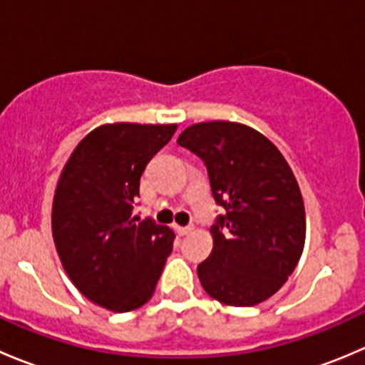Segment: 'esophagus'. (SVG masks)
Here are the masks:
<instances>
[{
  "label": "esophagus",
  "instance_id": "obj_1",
  "mask_svg": "<svg viewBox=\"0 0 365 365\" xmlns=\"http://www.w3.org/2000/svg\"><path fill=\"white\" fill-rule=\"evenodd\" d=\"M175 230H176V233L182 235V237H183V235H189L190 231H192V227H190V226H185V227H183V226H175Z\"/></svg>",
  "mask_w": 365,
  "mask_h": 365
}]
</instances>
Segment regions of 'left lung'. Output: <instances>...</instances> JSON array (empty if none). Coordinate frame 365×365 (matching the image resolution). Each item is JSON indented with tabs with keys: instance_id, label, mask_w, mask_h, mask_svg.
Here are the masks:
<instances>
[{
	"instance_id": "8db88e82",
	"label": "left lung",
	"mask_w": 365,
	"mask_h": 365,
	"mask_svg": "<svg viewBox=\"0 0 365 365\" xmlns=\"http://www.w3.org/2000/svg\"><path fill=\"white\" fill-rule=\"evenodd\" d=\"M176 143L205 162L213 200L226 210L210 230L212 254L197 264L201 286L226 305L261 304L304 251L305 208L292 168L270 139L235 121L194 123Z\"/></svg>"
}]
</instances>
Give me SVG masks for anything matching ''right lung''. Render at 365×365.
I'll return each mask as SVG.
<instances>
[{
    "label": "right lung",
    "instance_id": "obj_1",
    "mask_svg": "<svg viewBox=\"0 0 365 365\" xmlns=\"http://www.w3.org/2000/svg\"><path fill=\"white\" fill-rule=\"evenodd\" d=\"M176 123H106L72 152L53 200L54 245L88 300L113 312L141 307L155 292L175 233L132 217L139 180Z\"/></svg>",
    "mask_w": 365,
    "mask_h": 365
}]
</instances>
